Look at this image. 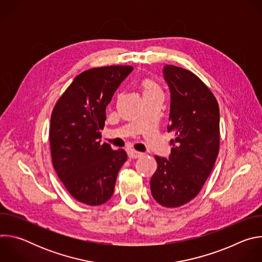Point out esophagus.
<instances>
[{"label":"esophagus","instance_id":"34e87169","mask_svg":"<svg viewBox=\"0 0 262 262\" xmlns=\"http://www.w3.org/2000/svg\"><path fill=\"white\" fill-rule=\"evenodd\" d=\"M127 154H128L129 159H139L140 157L143 156L141 152H138V151H135V150H129Z\"/></svg>","mask_w":262,"mask_h":262}]
</instances>
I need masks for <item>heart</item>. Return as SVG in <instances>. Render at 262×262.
Listing matches in <instances>:
<instances>
[{"label":"heart","mask_w":262,"mask_h":262,"mask_svg":"<svg viewBox=\"0 0 262 262\" xmlns=\"http://www.w3.org/2000/svg\"><path fill=\"white\" fill-rule=\"evenodd\" d=\"M143 87H144V92H152V91H159L158 90V87L157 85L150 81V80H147L144 82L143 84Z\"/></svg>","instance_id":"b5f03b06"}]
</instances>
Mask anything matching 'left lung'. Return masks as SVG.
Masks as SVG:
<instances>
[{
	"mask_svg": "<svg viewBox=\"0 0 262 262\" xmlns=\"http://www.w3.org/2000/svg\"><path fill=\"white\" fill-rule=\"evenodd\" d=\"M171 93L168 132H173L169 160L156 156L150 180L155 200L169 208L194 199L207 180L220 149V110L210 89L190 70L164 67Z\"/></svg>",
	"mask_w": 262,
	"mask_h": 262,
	"instance_id": "8db88e82",
	"label": "left lung"
}]
</instances>
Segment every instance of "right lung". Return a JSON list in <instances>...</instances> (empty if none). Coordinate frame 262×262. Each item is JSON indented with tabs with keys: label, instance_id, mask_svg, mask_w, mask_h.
I'll list each match as a JSON object with an SVG mask.
<instances>
[{
	"label": "right lung",
	"instance_id": "add662e5",
	"mask_svg": "<svg viewBox=\"0 0 262 262\" xmlns=\"http://www.w3.org/2000/svg\"><path fill=\"white\" fill-rule=\"evenodd\" d=\"M134 69L129 65L91 68L76 77L56 102L50 145L54 169L68 193L97 206L114 193L117 174L127 159L123 149L100 144L105 107Z\"/></svg>",
	"mask_w": 262,
	"mask_h": 262
}]
</instances>
